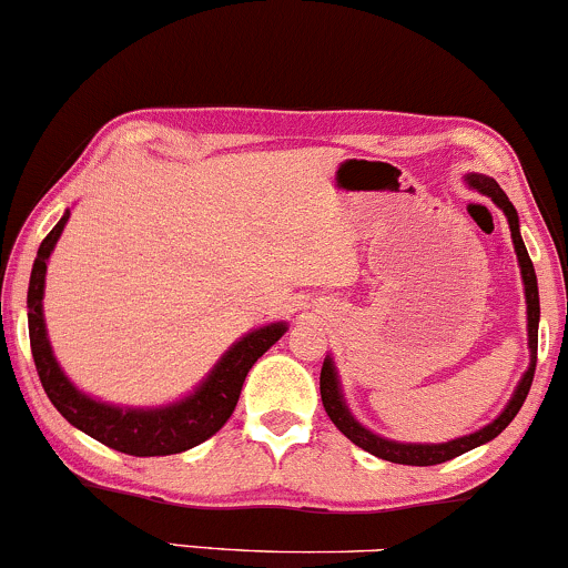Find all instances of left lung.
<instances>
[{
    "label": "left lung",
    "mask_w": 568,
    "mask_h": 568,
    "mask_svg": "<svg viewBox=\"0 0 568 568\" xmlns=\"http://www.w3.org/2000/svg\"><path fill=\"white\" fill-rule=\"evenodd\" d=\"M467 186L480 192L484 197H491L494 205L499 207L501 213L507 216V224H510V237L515 245V256H518V266H520V280H524V293H526V328H529V368L524 371L520 376L518 387L513 389L510 400L507 406L499 410L497 419L488 422L486 427L475 429L470 435H462V438L446 440V443H400V440H389L382 438V435L371 433L368 427H363L361 422L355 419L347 400H344L342 393V382H338V371L334 357L325 355L323 368H321V397L325 414L331 416V422L342 429L347 438L361 446L363 452L379 456V459L395 462V465H414V467H427V465H440V462L454 459V456L473 452V448L484 446V443L494 440L497 435L505 429L510 422L515 419L520 406H524L526 395H529L531 379H534V368H537V331H539V288H537V275H534V264L529 258V251H526L524 237H520V224H518V211L513 207V202L507 200V194L501 192L499 184L488 175L480 173H467L465 175Z\"/></svg>",
    "instance_id": "obj_1"
}]
</instances>
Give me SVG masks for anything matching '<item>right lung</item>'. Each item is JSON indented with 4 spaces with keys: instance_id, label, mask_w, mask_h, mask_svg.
Here are the masks:
<instances>
[{
    "instance_id": "obj_1",
    "label": "right lung",
    "mask_w": 568,
    "mask_h": 568,
    "mask_svg": "<svg viewBox=\"0 0 568 568\" xmlns=\"http://www.w3.org/2000/svg\"><path fill=\"white\" fill-rule=\"evenodd\" d=\"M71 216L67 207L61 221L50 230L48 237L39 245L34 270L29 280V338L31 355H34L39 382L50 403L61 410L63 419L84 435L95 438L103 446L130 456H168L181 454L186 448L200 446L211 435H216L237 406L240 389L247 371L264 355L280 336L288 331V323H266L262 328L247 331L240 336L224 355L219 357L216 366L207 371L192 393L179 397V400L165 403V406H114L98 397L82 393L74 382L63 374L61 363L53 355V344L48 336V323H44V277H48V258L53 253L58 237Z\"/></svg>"
}]
</instances>
